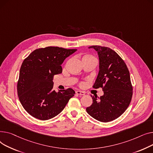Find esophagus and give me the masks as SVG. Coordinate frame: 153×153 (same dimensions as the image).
Here are the masks:
<instances>
[{"label": "esophagus", "instance_id": "1", "mask_svg": "<svg viewBox=\"0 0 153 153\" xmlns=\"http://www.w3.org/2000/svg\"><path fill=\"white\" fill-rule=\"evenodd\" d=\"M75 93L76 94H78V95H85V93L82 91H76Z\"/></svg>", "mask_w": 153, "mask_h": 153}]
</instances>
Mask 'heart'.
Listing matches in <instances>:
<instances>
[{
	"label": "heart",
	"instance_id": "1",
	"mask_svg": "<svg viewBox=\"0 0 153 153\" xmlns=\"http://www.w3.org/2000/svg\"><path fill=\"white\" fill-rule=\"evenodd\" d=\"M86 58H89V59H96L93 56H91V55H85L83 57L82 59H86Z\"/></svg>",
	"mask_w": 153,
	"mask_h": 153
}]
</instances>
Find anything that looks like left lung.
Listing matches in <instances>:
<instances>
[{"label": "left lung", "instance_id": "left-lung-1", "mask_svg": "<svg viewBox=\"0 0 153 153\" xmlns=\"http://www.w3.org/2000/svg\"><path fill=\"white\" fill-rule=\"evenodd\" d=\"M89 49L97 51L100 70L94 88H102L104 94L97 99L91 96L93 104L86 111L96 120L108 122L120 117L131 100L133 88L128 69L122 58L112 49L100 46Z\"/></svg>", "mask_w": 153, "mask_h": 153}]
</instances>
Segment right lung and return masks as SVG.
I'll return each mask as SVG.
<instances>
[{"instance_id":"1","label":"right lung","mask_w":153,"mask_h":153,"mask_svg":"<svg viewBox=\"0 0 153 153\" xmlns=\"http://www.w3.org/2000/svg\"><path fill=\"white\" fill-rule=\"evenodd\" d=\"M77 49L47 47L36 49L22 63L17 92L25 111L34 117L46 120L65 108L75 92L71 88L53 90V76L62 73L64 60Z\"/></svg>"}]
</instances>
